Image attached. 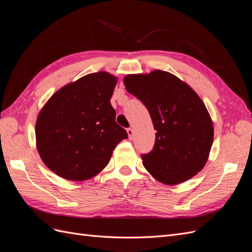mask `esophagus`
<instances>
[{
	"label": "esophagus",
	"instance_id": "34e87169",
	"mask_svg": "<svg viewBox=\"0 0 252 252\" xmlns=\"http://www.w3.org/2000/svg\"><path fill=\"white\" fill-rule=\"evenodd\" d=\"M127 133H128V138L131 140L133 138V129L132 128H128L127 129Z\"/></svg>",
	"mask_w": 252,
	"mask_h": 252
}]
</instances>
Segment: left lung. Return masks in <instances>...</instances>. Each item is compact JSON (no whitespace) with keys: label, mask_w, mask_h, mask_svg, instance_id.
<instances>
[{"label":"left lung","mask_w":252,"mask_h":252,"mask_svg":"<svg viewBox=\"0 0 252 252\" xmlns=\"http://www.w3.org/2000/svg\"><path fill=\"white\" fill-rule=\"evenodd\" d=\"M123 82L146 106L157 130L154 149L142 156L145 168L165 185L193 178L208 161L215 133L201 97L184 81L158 69L127 74Z\"/></svg>","instance_id":"1"}]
</instances>
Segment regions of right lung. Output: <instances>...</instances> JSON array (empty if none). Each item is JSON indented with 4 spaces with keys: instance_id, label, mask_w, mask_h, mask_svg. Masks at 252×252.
I'll return each instance as SVG.
<instances>
[{
    "instance_id": "right-lung-1",
    "label": "right lung",
    "mask_w": 252,
    "mask_h": 252,
    "mask_svg": "<svg viewBox=\"0 0 252 252\" xmlns=\"http://www.w3.org/2000/svg\"><path fill=\"white\" fill-rule=\"evenodd\" d=\"M117 82L106 71L84 75L60 88L37 114V152L59 177L79 182L95 177L128 138L110 104Z\"/></svg>"
}]
</instances>
